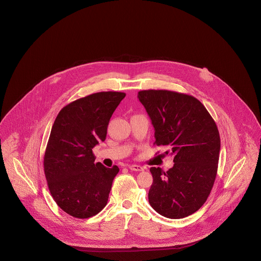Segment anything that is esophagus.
Masks as SVG:
<instances>
[{
  "label": "esophagus",
  "mask_w": 261,
  "mask_h": 261,
  "mask_svg": "<svg viewBox=\"0 0 261 261\" xmlns=\"http://www.w3.org/2000/svg\"><path fill=\"white\" fill-rule=\"evenodd\" d=\"M128 167H129V169H131L133 171H142L143 170V167L141 165H138V164H131Z\"/></svg>",
  "instance_id": "obj_1"
}]
</instances>
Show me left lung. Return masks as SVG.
Segmentation results:
<instances>
[{"mask_svg": "<svg viewBox=\"0 0 261 261\" xmlns=\"http://www.w3.org/2000/svg\"><path fill=\"white\" fill-rule=\"evenodd\" d=\"M138 99L154 127V144L166 147L174 162L166 172L150 168L149 204L163 217H188L205 204L215 182L221 147L217 125L205 106L187 94L145 90Z\"/></svg>", "mask_w": 261, "mask_h": 261, "instance_id": "1", "label": "left lung"}]
</instances>
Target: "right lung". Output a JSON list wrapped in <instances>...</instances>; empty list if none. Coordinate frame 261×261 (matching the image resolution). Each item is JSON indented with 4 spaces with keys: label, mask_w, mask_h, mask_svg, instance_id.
I'll list each match as a JSON object with an SVG mask.
<instances>
[{
    "label": "right lung",
    "mask_w": 261,
    "mask_h": 261,
    "mask_svg": "<svg viewBox=\"0 0 261 261\" xmlns=\"http://www.w3.org/2000/svg\"><path fill=\"white\" fill-rule=\"evenodd\" d=\"M121 92H100L75 100L58 113L44 153V173L57 206L87 219L106 207L119 167L95 163L93 148L105 141L110 119L125 98Z\"/></svg>",
    "instance_id": "obj_1"
}]
</instances>
